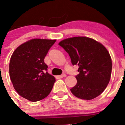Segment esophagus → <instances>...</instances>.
I'll list each match as a JSON object with an SVG mask.
<instances>
[{"instance_id": "esophagus-1", "label": "esophagus", "mask_w": 125, "mask_h": 125, "mask_svg": "<svg viewBox=\"0 0 125 125\" xmlns=\"http://www.w3.org/2000/svg\"><path fill=\"white\" fill-rule=\"evenodd\" d=\"M65 76H66V74H61L60 76H59V78H63V77H65Z\"/></svg>"}]
</instances>
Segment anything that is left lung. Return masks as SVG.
Segmentation results:
<instances>
[{"mask_svg":"<svg viewBox=\"0 0 125 125\" xmlns=\"http://www.w3.org/2000/svg\"><path fill=\"white\" fill-rule=\"evenodd\" d=\"M59 45L69 54L72 65L79 66L77 83L70 89L71 93L86 100L101 95L109 82L112 73V60L106 48L85 37L65 39Z\"/></svg>","mask_w":125,"mask_h":125,"instance_id":"obj_1","label":"left lung"}]
</instances>
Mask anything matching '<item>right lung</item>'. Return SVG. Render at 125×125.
Returning <instances> with one entry per match:
<instances>
[{
  "label": "right lung",
  "mask_w": 125,
  "mask_h": 125,
  "mask_svg": "<svg viewBox=\"0 0 125 125\" xmlns=\"http://www.w3.org/2000/svg\"><path fill=\"white\" fill-rule=\"evenodd\" d=\"M55 40L33 39L19 46L10 59L9 73L13 85L20 96L30 101L46 97L55 77L48 73L44 59Z\"/></svg>",
  "instance_id": "1"
}]
</instances>
